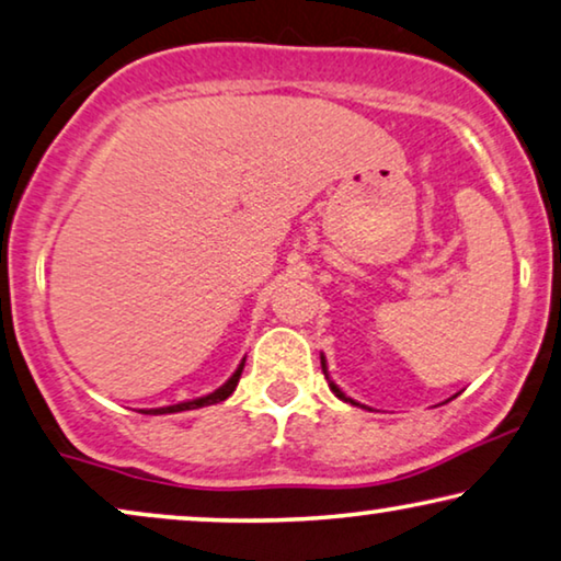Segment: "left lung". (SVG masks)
Masks as SVG:
<instances>
[{"mask_svg":"<svg viewBox=\"0 0 561 561\" xmlns=\"http://www.w3.org/2000/svg\"><path fill=\"white\" fill-rule=\"evenodd\" d=\"M320 363H322V374H325V378H328V368H325V358H322L320 356ZM330 389H333V393H335V397L337 399H343V401H351V404H356V401H353V399H348V397H345V393L341 391V389H337V386L333 383V381H330Z\"/></svg>","mask_w":561,"mask_h":561,"instance_id":"left-lung-1","label":"left lung"}]
</instances>
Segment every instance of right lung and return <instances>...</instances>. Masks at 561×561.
I'll return each instance as SVG.
<instances>
[{"mask_svg": "<svg viewBox=\"0 0 561 561\" xmlns=\"http://www.w3.org/2000/svg\"><path fill=\"white\" fill-rule=\"evenodd\" d=\"M243 363L247 358L241 360V366L236 368V374L228 378V381L216 389L208 397H201V399H193V401H180V404H172V407H162V409H149L145 414H175V412H187V409H201V407H210V404H218V401H226L231 393L236 391V386H239V378H241V370H243Z\"/></svg>", "mask_w": 561, "mask_h": 561, "instance_id": "add662e5", "label": "right lung"}]
</instances>
